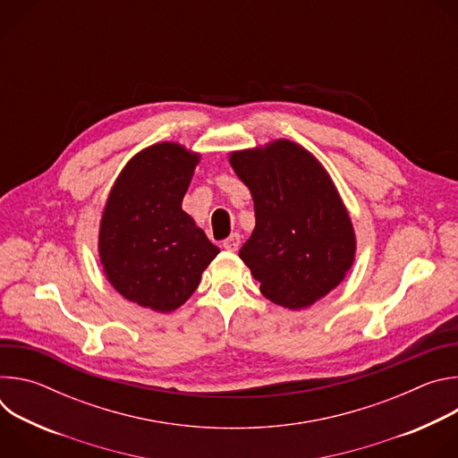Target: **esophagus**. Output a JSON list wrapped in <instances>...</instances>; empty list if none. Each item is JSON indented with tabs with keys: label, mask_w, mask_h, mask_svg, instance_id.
Returning <instances> with one entry per match:
<instances>
[{
	"label": "esophagus",
	"mask_w": 458,
	"mask_h": 458,
	"mask_svg": "<svg viewBox=\"0 0 458 458\" xmlns=\"http://www.w3.org/2000/svg\"><path fill=\"white\" fill-rule=\"evenodd\" d=\"M239 244H241V235H239V233H232L228 239L223 241V246H225V250H228V251H237V250H239Z\"/></svg>",
	"instance_id": "esophagus-1"
}]
</instances>
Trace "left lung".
<instances>
[{"label":"left lung","mask_w":458,"mask_h":458,"mask_svg":"<svg viewBox=\"0 0 458 458\" xmlns=\"http://www.w3.org/2000/svg\"><path fill=\"white\" fill-rule=\"evenodd\" d=\"M230 165L253 199L255 228L239 257L260 293L301 310L337 288L353 265L357 241L324 166L288 140L232 152Z\"/></svg>","instance_id":"left-lung-1"}]
</instances>
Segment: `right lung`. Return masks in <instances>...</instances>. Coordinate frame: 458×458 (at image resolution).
Wrapping results in <instances>:
<instances>
[{
	"label": "right lung",
	"instance_id": "obj_1",
	"mask_svg": "<svg viewBox=\"0 0 458 458\" xmlns=\"http://www.w3.org/2000/svg\"><path fill=\"white\" fill-rule=\"evenodd\" d=\"M199 159L177 143H157L136 154L115 179L98 248L108 283L126 301L174 311L198 290L219 253L181 208Z\"/></svg>",
	"mask_w": 458,
	"mask_h": 458
}]
</instances>
